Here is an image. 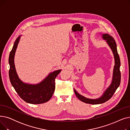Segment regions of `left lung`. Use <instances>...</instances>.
<instances>
[{"label":"left lung","mask_w":130,"mask_h":130,"mask_svg":"<svg viewBox=\"0 0 130 130\" xmlns=\"http://www.w3.org/2000/svg\"><path fill=\"white\" fill-rule=\"evenodd\" d=\"M103 38L106 40L107 44L110 46L111 50L113 53L114 58H115V66L114 67L113 76L112 82L110 86L109 87L107 90L105 92L101 98L96 99L92 100L84 98L79 94L75 90L74 92L75 93L76 97L81 101L84 102L85 103L90 104H99L103 103L104 102L110 100L114 95L118 87L120 86L121 82V72L120 70V67L121 65L120 57L118 53L117 48V44L114 39L110 35L105 34L103 35Z\"/></svg>","instance_id":"obj_1"}]
</instances>
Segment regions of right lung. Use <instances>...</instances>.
I'll use <instances>...</instances> for the list:
<instances>
[{"label":"right lung","mask_w":130,"mask_h":130,"mask_svg":"<svg viewBox=\"0 0 130 130\" xmlns=\"http://www.w3.org/2000/svg\"><path fill=\"white\" fill-rule=\"evenodd\" d=\"M19 39L20 36L16 40L9 54V76L11 84L20 98L27 103L33 104L46 103L53 96L55 88V79L61 70L55 71L50 74L42 82L37 85H33L23 83L17 76L13 60Z\"/></svg>","instance_id":"add662e5"}]
</instances>
